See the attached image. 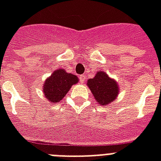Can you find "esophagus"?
I'll use <instances>...</instances> for the list:
<instances>
[{
    "label": "esophagus",
    "instance_id": "1",
    "mask_svg": "<svg viewBox=\"0 0 161 161\" xmlns=\"http://www.w3.org/2000/svg\"><path fill=\"white\" fill-rule=\"evenodd\" d=\"M85 79H86V76L85 75H80V76H79V80H80L81 83H84Z\"/></svg>",
    "mask_w": 161,
    "mask_h": 161
}]
</instances>
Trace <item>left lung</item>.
<instances>
[{
    "label": "left lung",
    "instance_id": "1",
    "mask_svg": "<svg viewBox=\"0 0 161 161\" xmlns=\"http://www.w3.org/2000/svg\"><path fill=\"white\" fill-rule=\"evenodd\" d=\"M87 85L96 102L104 107L117 99L119 93L117 81L110 78L103 71H98L94 78H89L87 81Z\"/></svg>",
    "mask_w": 161,
    "mask_h": 161
}]
</instances>
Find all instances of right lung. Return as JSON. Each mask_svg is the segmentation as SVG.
I'll use <instances>...</instances> for the list:
<instances>
[{
	"instance_id": "1",
	"label": "right lung",
	"mask_w": 161,
	"mask_h": 161,
	"mask_svg": "<svg viewBox=\"0 0 161 161\" xmlns=\"http://www.w3.org/2000/svg\"><path fill=\"white\" fill-rule=\"evenodd\" d=\"M78 83V78L65 69L59 68L47 78L42 86L44 96L51 103L60 102L68 93L72 86Z\"/></svg>"
}]
</instances>
